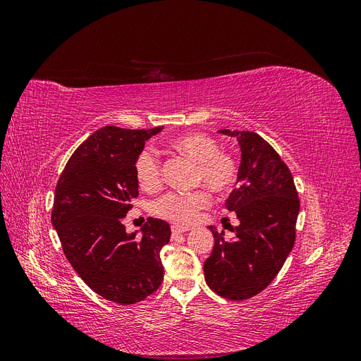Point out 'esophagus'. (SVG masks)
Listing matches in <instances>:
<instances>
[{"label": "esophagus", "mask_w": 361, "mask_h": 361, "mask_svg": "<svg viewBox=\"0 0 361 361\" xmlns=\"http://www.w3.org/2000/svg\"><path fill=\"white\" fill-rule=\"evenodd\" d=\"M190 231V228L187 227H179V226H171V238H176L182 233H187Z\"/></svg>", "instance_id": "1"}]
</instances>
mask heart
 <instances>
[{
	"label": "heart",
	"instance_id": "heart-1",
	"mask_svg": "<svg viewBox=\"0 0 361 361\" xmlns=\"http://www.w3.org/2000/svg\"><path fill=\"white\" fill-rule=\"evenodd\" d=\"M170 147L195 164L192 173L194 185H204L216 194L231 191L239 176V164L231 152L220 150V143L204 133H188L170 140ZM134 173L138 187L146 192H155L161 188L162 171L161 161L154 149H143L134 162ZM209 203V197L202 190L187 194L169 192L158 199L152 212L162 220L179 226H188L199 211Z\"/></svg>",
	"mask_w": 361,
	"mask_h": 361
}]
</instances>
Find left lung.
<instances>
[{
	"instance_id": "1",
	"label": "left lung",
	"mask_w": 361,
	"mask_h": 361,
	"mask_svg": "<svg viewBox=\"0 0 361 361\" xmlns=\"http://www.w3.org/2000/svg\"><path fill=\"white\" fill-rule=\"evenodd\" d=\"M238 140L241 164L236 190L226 200L239 226L235 238L214 235V248L204 260V280L223 298L255 297L276 279L295 243L300 199L292 173L272 146L250 130H218Z\"/></svg>"
}]
</instances>
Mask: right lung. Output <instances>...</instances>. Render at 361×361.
I'll return each instance as SVG.
<instances>
[{
	"mask_svg": "<svg viewBox=\"0 0 361 361\" xmlns=\"http://www.w3.org/2000/svg\"><path fill=\"white\" fill-rule=\"evenodd\" d=\"M161 130H96L73 152L54 195L51 221L69 264L92 290L122 305L143 301L164 279L159 253L170 224L147 218L137 236L122 223L138 195L134 162Z\"/></svg>",
	"mask_w": 361,
	"mask_h": 361,
	"instance_id": "obj_1",
	"label": "right lung"
}]
</instances>
